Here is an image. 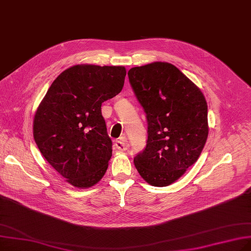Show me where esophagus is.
I'll return each instance as SVG.
<instances>
[{
	"label": "esophagus",
	"instance_id": "obj_1",
	"mask_svg": "<svg viewBox=\"0 0 251 251\" xmlns=\"http://www.w3.org/2000/svg\"><path fill=\"white\" fill-rule=\"evenodd\" d=\"M115 147L120 151H125L127 149V140H126V137L123 136V137H121L120 140L116 141Z\"/></svg>",
	"mask_w": 251,
	"mask_h": 251
}]
</instances>
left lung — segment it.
<instances>
[{
  "label": "left lung",
  "mask_w": 251,
  "mask_h": 251,
  "mask_svg": "<svg viewBox=\"0 0 251 251\" xmlns=\"http://www.w3.org/2000/svg\"><path fill=\"white\" fill-rule=\"evenodd\" d=\"M128 77L148 121L147 146L134 157V165L152 186H169L197 162L205 147L209 133L206 98L166 62L133 67Z\"/></svg>",
  "instance_id": "8db88e82"
}]
</instances>
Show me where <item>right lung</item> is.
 Instances as JSON below:
<instances>
[{
  "label": "right lung",
  "instance_id": "add662e5",
  "mask_svg": "<svg viewBox=\"0 0 251 251\" xmlns=\"http://www.w3.org/2000/svg\"><path fill=\"white\" fill-rule=\"evenodd\" d=\"M125 76L123 66L74 65L52 81L36 110V145L74 187L94 186L107 170L113 150L101 104L122 91Z\"/></svg>",
  "mask_w": 251,
  "mask_h": 251
}]
</instances>
